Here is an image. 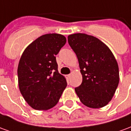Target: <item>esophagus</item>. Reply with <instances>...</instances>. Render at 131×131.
I'll return each instance as SVG.
<instances>
[{"instance_id": "34e87169", "label": "esophagus", "mask_w": 131, "mask_h": 131, "mask_svg": "<svg viewBox=\"0 0 131 131\" xmlns=\"http://www.w3.org/2000/svg\"><path fill=\"white\" fill-rule=\"evenodd\" d=\"M70 77H71V75H70V74L66 75V78H67V80L70 79Z\"/></svg>"}]
</instances>
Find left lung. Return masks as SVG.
I'll use <instances>...</instances> for the list:
<instances>
[{"label": "left lung", "instance_id": "left-lung-1", "mask_svg": "<svg viewBox=\"0 0 131 131\" xmlns=\"http://www.w3.org/2000/svg\"><path fill=\"white\" fill-rule=\"evenodd\" d=\"M68 43L79 60L83 80L75 88L83 104L91 108H101L111 101L119 82L117 62L104 43L93 36L74 34Z\"/></svg>", "mask_w": 131, "mask_h": 131}]
</instances>
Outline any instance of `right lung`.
I'll return each instance as SVG.
<instances>
[{"label": "right lung", "instance_id": "add662e5", "mask_svg": "<svg viewBox=\"0 0 131 131\" xmlns=\"http://www.w3.org/2000/svg\"><path fill=\"white\" fill-rule=\"evenodd\" d=\"M66 42L63 35L48 34L36 39L22 53L17 69L19 88L34 110L54 107L67 85L58 72L55 57Z\"/></svg>", "mask_w": 131, "mask_h": 131}]
</instances>
